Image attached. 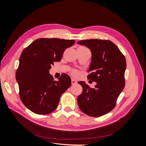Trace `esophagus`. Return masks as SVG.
<instances>
[{"label": "esophagus", "mask_w": 146, "mask_h": 146, "mask_svg": "<svg viewBox=\"0 0 146 146\" xmlns=\"http://www.w3.org/2000/svg\"><path fill=\"white\" fill-rule=\"evenodd\" d=\"M77 83V82L74 79H72V80H71V83H72V85H76V84Z\"/></svg>", "instance_id": "esophagus-1"}]
</instances>
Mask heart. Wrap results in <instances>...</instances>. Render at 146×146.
Listing matches in <instances>:
<instances>
[{
    "mask_svg": "<svg viewBox=\"0 0 146 146\" xmlns=\"http://www.w3.org/2000/svg\"><path fill=\"white\" fill-rule=\"evenodd\" d=\"M72 76L74 77H77L78 76L79 74H78V72L77 71V70H73L72 71Z\"/></svg>",
    "mask_w": 146,
    "mask_h": 146,
    "instance_id": "1",
    "label": "heart"
}]
</instances>
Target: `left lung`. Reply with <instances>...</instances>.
I'll list each match as a JSON object with an SVG mask.
<instances>
[{
  "mask_svg": "<svg viewBox=\"0 0 146 146\" xmlns=\"http://www.w3.org/2000/svg\"><path fill=\"white\" fill-rule=\"evenodd\" d=\"M91 52V61L88 79L95 82L94 88L85 82L78 83L83 91L77 98L78 107L88 116L99 117L111 111L125 85V56L114 44L109 40L91 39L78 41Z\"/></svg>",
  "mask_w": 146,
  "mask_h": 146,
  "instance_id": "1",
  "label": "left lung"
}]
</instances>
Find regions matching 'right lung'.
<instances>
[{
    "label": "right lung",
    "mask_w": 146,
    "mask_h": 146,
    "mask_svg": "<svg viewBox=\"0 0 146 146\" xmlns=\"http://www.w3.org/2000/svg\"><path fill=\"white\" fill-rule=\"evenodd\" d=\"M73 39L39 38L22 52L16 73L19 95L24 105L34 113L46 114L56 108L60 97L71 85L68 75L63 74L54 81L49 69L60 61Z\"/></svg>",
    "instance_id": "add662e5"
}]
</instances>
